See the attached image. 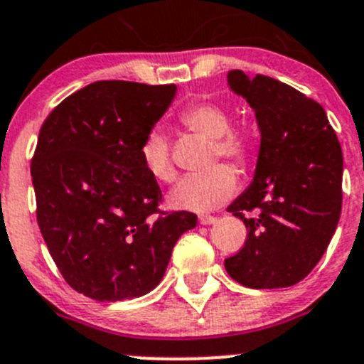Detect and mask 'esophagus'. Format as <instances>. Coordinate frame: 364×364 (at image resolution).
Listing matches in <instances>:
<instances>
[{"label":"esophagus","instance_id":"obj_1","mask_svg":"<svg viewBox=\"0 0 364 364\" xmlns=\"http://www.w3.org/2000/svg\"><path fill=\"white\" fill-rule=\"evenodd\" d=\"M217 220V217H211V215H200L199 217V222L203 225H210V224H213V222Z\"/></svg>","mask_w":364,"mask_h":364}]
</instances>
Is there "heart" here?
<instances>
[{
	"label": "heart",
	"instance_id": "1",
	"mask_svg": "<svg viewBox=\"0 0 364 364\" xmlns=\"http://www.w3.org/2000/svg\"><path fill=\"white\" fill-rule=\"evenodd\" d=\"M179 121L190 132L211 140L210 165L218 158L232 161L242 167L250 156V136L243 129L231 128L228 108L215 101H197L188 105L179 115ZM140 158L144 168L153 179L168 183L174 179L176 168L172 165L171 146L161 128L146 133L140 146ZM236 190V176L225 165H217L204 174L186 176L168 193V204L176 210L208 211L220 206Z\"/></svg>",
	"mask_w": 364,
	"mask_h": 364
}]
</instances>
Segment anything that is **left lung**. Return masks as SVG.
<instances>
[{
  "mask_svg": "<svg viewBox=\"0 0 364 364\" xmlns=\"http://www.w3.org/2000/svg\"><path fill=\"white\" fill-rule=\"evenodd\" d=\"M228 87L252 108L261 140L252 181L228 206L245 224V245L224 267L254 290L294 287L315 268L336 231L341 146L326 110L290 85L235 69Z\"/></svg>",
  "mask_w": 364,
  "mask_h": 364,
  "instance_id": "left-lung-1",
  "label": "left lung"
}]
</instances>
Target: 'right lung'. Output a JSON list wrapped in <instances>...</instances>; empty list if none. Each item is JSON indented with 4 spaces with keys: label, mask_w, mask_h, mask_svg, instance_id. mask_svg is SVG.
Returning <instances> with one entry per match:
<instances>
[{
    "label": "right lung",
    "mask_w": 364,
    "mask_h": 364,
    "mask_svg": "<svg viewBox=\"0 0 364 364\" xmlns=\"http://www.w3.org/2000/svg\"><path fill=\"white\" fill-rule=\"evenodd\" d=\"M176 85L96 81L63 100L31 160L37 222L70 288L100 302L142 297L160 284L188 211L161 213V190L140 146L174 101Z\"/></svg>",
    "instance_id": "add662e5"
}]
</instances>
